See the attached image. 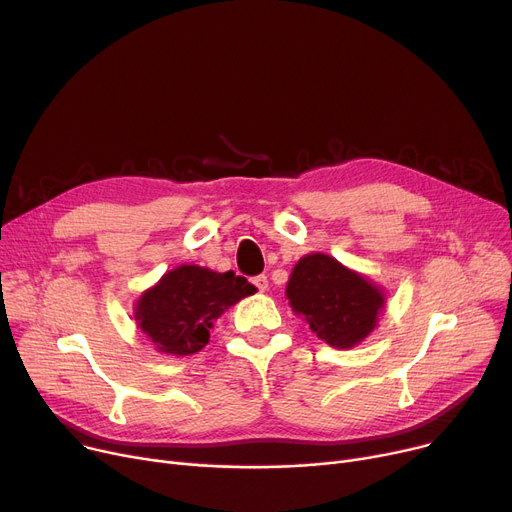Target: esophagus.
<instances>
[{
    "instance_id": "1",
    "label": "esophagus",
    "mask_w": 512,
    "mask_h": 512,
    "mask_svg": "<svg viewBox=\"0 0 512 512\" xmlns=\"http://www.w3.org/2000/svg\"><path fill=\"white\" fill-rule=\"evenodd\" d=\"M251 282L255 284V288H257L259 292H265L267 286H270V282H267V276H255Z\"/></svg>"
}]
</instances>
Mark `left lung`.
I'll return each mask as SVG.
<instances>
[{"label":"left lung","mask_w":512,"mask_h":512,"mask_svg":"<svg viewBox=\"0 0 512 512\" xmlns=\"http://www.w3.org/2000/svg\"><path fill=\"white\" fill-rule=\"evenodd\" d=\"M286 299L317 338L346 351L378 326L386 290L332 255L309 253L292 267Z\"/></svg>","instance_id":"obj_1"}]
</instances>
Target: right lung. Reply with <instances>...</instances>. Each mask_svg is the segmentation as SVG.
Instances as JSON below:
<instances>
[{
    "instance_id": "obj_1",
    "label": "right lung",
    "mask_w": 512,
    "mask_h": 512,
    "mask_svg": "<svg viewBox=\"0 0 512 512\" xmlns=\"http://www.w3.org/2000/svg\"><path fill=\"white\" fill-rule=\"evenodd\" d=\"M255 290L234 272L218 274L209 267L182 263L141 294L134 319L155 351L186 357L209 342L215 319Z\"/></svg>"
}]
</instances>
